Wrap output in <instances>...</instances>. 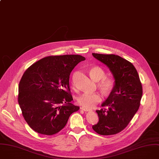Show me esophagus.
Instances as JSON below:
<instances>
[{
    "label": "esophagus",
    "instance_id": "obj_1",
    "mask_svg": "<svg viewBox=\"0 0 159 159\" xmlns=\"http://www.w3.org/2000/svg\"><path fill=\"white\" fill-rule=\"evenodd\" d=\"M80 109H81V110H82V111H85V112H91V111H92L91 109H89L85 108V107H80Z\"/></svg>",
    "mask_w": 159,
    "mask_h": 159
}]
</instances>
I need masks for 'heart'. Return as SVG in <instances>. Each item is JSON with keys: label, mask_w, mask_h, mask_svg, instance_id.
<instances>
[{"label": "heart", "mask_w": 159, "mask_h": 159, "mask_svg": "<svg viewBox=\"0 0 159 159\" xmlns=\"http://www.w3.org/2000/svg\"><path fill=\"white\" fill-rule=\"evenodd\" d=\"M91 77L96 81H98V87L102 93L107 95L114 89L116 80L113 77L105 76V70L98 66H94L90 69ZM102 96L98 92H84L77 98L78 103L87 109H92L101 101Z\"/></svg>", "instance_id": "heart-1"}]
</instances>
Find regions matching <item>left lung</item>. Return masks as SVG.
<instances>
[{"instance_id":"obj_1","label":"left lung","mask_w":159,"mask_h":159,"mask_svg":"<svg viewBox=\"0 0 159 159\" xmlns=\"http://www.w3.org/2000/svg\"><path fill=\"white\" fill-rule=\"evenodd\" d=\"M92 55L109 68L116 80L114 89L102 103V108L96 111L99 121L92 129L102 135H115L128 125L137 112L142 96V83L136 69L126 59L114 54Z\"/></svg>"}]
</instances>
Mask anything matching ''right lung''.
Segmentation results:
<instances>
[{
    "label": "right lung",
    "instance_id": "right-lung-1",
    "mask_svg": "<svg viewBox=\"0 0 159 159\" xmlns=\"http://www.w3.org/2000/svg\"><path fill=\"white\" fill-rule=\"evenodd\" d=\"M85 59L79 55L51 56L25 71L19 85L18 102L24 119L34 131L56 134L66 126L70 116L79 110L70 103L69 77Z\"/></svg>",
    "mask_w": 159,
    "mask_h": 159
}]
</instances>
